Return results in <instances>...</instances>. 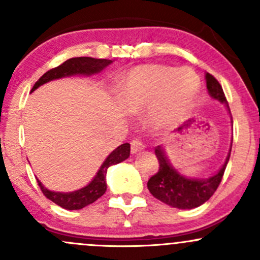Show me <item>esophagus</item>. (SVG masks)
Returning a JSON list of instances; mask_svg holds the SVG:
<instances>
[{
    "label": "esophagus",
    "mask_w": 260,
    "mask_h": 260,
    "mask_svg": "<svg viewBox=\"0 0 260 260\" xmlns=\"http://www.w3.org/2000/svg\"><path fill=\"white\" fill-rule=\"evenodd\" d=\"M143 149H145V145H143L142 141L138 140V138H136V140H133L132 142H131V152H132V154L138 153V152L143 151Z\"/></svg>",
    "instance_id": "obj_1"
}]
</instances>
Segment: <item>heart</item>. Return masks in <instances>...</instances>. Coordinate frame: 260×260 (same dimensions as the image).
Wrapping results in <instances>:
<instances>
[{
  "label": "heart",
  "mask_w": 260,
  "mask_h": 260,
  "mask_svg": "<svg viewBox=\"0 0 260 260\" xmlns=\"http://www.w3.org/2000/svg\"><path fill=\"white\" fill-rule=\"evenodd\" d=\"M200 91V78L190 68L147 65L129 73L120 86V101L129 113L152 107V114L177 119L192 108Z\"/></svg>",
  "instance_id": "1"
}]
</instances>
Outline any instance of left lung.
<instances>
[{"label":"left lung","mask_w":260,"mask_h":260,"mask_svg":"<svg viewBox=\"0 0 260 260\" xmlns=\"http://www.w3.org/2000/svg\"><path fill=\"white\" fill-rule=\"evenodd\" d=\"M205 80L206 88H208L211 98L220 102L221 104H225L230 113L228 101L219 81L209 73L205 74ZM230 152H232V145H230L229 153H228L224 165L216 174L208 179H191V177L183 176L182 174H180L170 164L164 147L157 146L154 148V153L158 159L159 169L158 172L148 180L147 187L157 200L162 201L172 208L182 209V210L199 208L214 195L217 186L221 182L222 175H224L230 158Z\"/></svg>","instance_id":"left-lung-1"}]
</instances>
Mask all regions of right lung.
<instances>
[{
  "label": "right lung",
  "instance_id": "add662e5",
  "mask_svg": "<svg viewBox=\"0 0 260 260\" xmlns=\"http://www.w3.org/2000/svg\"><path fill=\"white\" fill-rule=\"evenodd\" d=\"M112 62V60L108 59H94V57L81 56V57H72V59L67 60L59 65L57 68L46 72L43 77L40 78L35 83L34 88L31 91L36 90L39 86L44 85V84L49 83L51 80L61 79L65 77H73V75H85V77H90V75L98 74L106 67H108ZM131 146L129 143H123V145L118 146L117 148L109 154L106 158V161L102 164L99 167L98 172L93 180L84 187L79 190L72 191V192H57V191H51L46 188L40 181L38 180L39 186H40L41 191L44 195L59 205L60 208L67 209V210H80V209L85 208V206L90 205L94 201L98 200L102 195L107 191V171L113 165L120 164L124 159L129 157Z\"/></svg>",
  "mask_w": 260,
  "mask_h": 260
}]
</instances>
